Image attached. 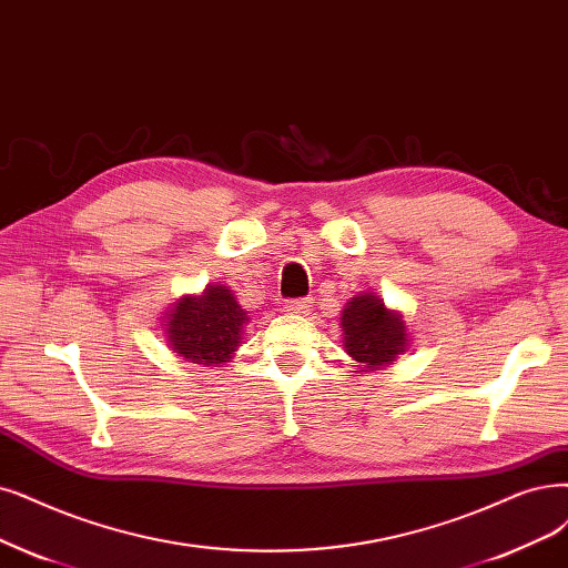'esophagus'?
Returning a JSON list of instances; mask_svg holds the SVG:
<instances>
[{
    "mask_svg": "<svg viewBox=\"0 0 568 568\" xmlns=\"http://www.w3.org/2000/svg\"><path fill=\"white\" fill-rule=\"evenodd\" d=\"M311 300H287L285 302V311L287 313H300V316H302V313H308L311 311Z\"/></svg>",
    "mask_w": 568,
    "mask_h": 568,
    "instance_id": "34e87169",
    "label": "esophagus"
}]
</instances>
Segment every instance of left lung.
I'll list each match as a JSON object with an SVG mask.
<instances>
[{"label":"left lung","instance_id":"obj_1","mask_svg":"<svg viewBox=\"0 0 568 568\" xmlns=\"http://www.w3.org/2000/svg\"><path fill=\"white\" fill-rule=\"evenodd\" d=\"M342 337L346 355L358 363L355 372L393 365L409 348V329L400 311L388 308L376 292H361L342 311Z\"/></svg>","mask_w":568,"mask_h":568}]
</instances>
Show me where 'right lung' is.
<instances>
[{
  "label": "right lung",
  "mask_w": 568,
  "mask_h": 568,
  "mask_svg": "<svg viewBox=\"0 0 568 568\" xmlns=\"http://www.w3.org/2000/svg\"><path fill=\"white\" fill-rule=\"evenodd\" d=\"M163 337L180 358L222 367L243 344L247 311L222 283H207L201 295H182L163 313Z\"/></svg>",
  "instance_id": "right-lung-1"
}]
</instances>
